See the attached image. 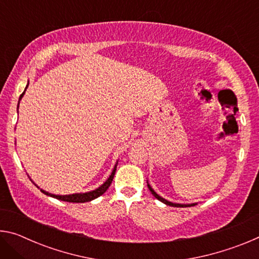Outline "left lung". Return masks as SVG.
<instances>
[{
  "instance_id": "left-lung-1",
  "label": "left lung",
  "mask_w": 259,
  "mask_h": 259,
  "mask_svg": "<svg viewBox=\"0 0 259 259\" xmlns=\"http://www.w3.org/2000/svg\"><path fill=\"white\" fill-rule=\"evenodd\" d=\"M147 186H148V190L151 191V193L153 195L155 196V198L159 200V201H161V202H163L164 204H166V205H171V207H177V208H185V207H191V205H195L196 203H192V204H182V203H172V202H170V201H168V200H165V199H163L162 198V196H160L159 194H157V193L153 190V188L151 187V185L150 184L147 183Z\"/></svg>"
}]
</instances>
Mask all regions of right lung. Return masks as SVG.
I'll return each mask as SVG.
<instances>
[{
	"label": "right lung",
	"mask_w": 259,
	"mask_h": 259,
	"mask_svg": "<svg viewBox=\"0 0 259 259\" xmlns=\"http://www.w3.org/2000/svg\"><path fill=\"white\" fill-rule=\"evenodd\" d=\"M27 87H28V84L26 85L25 91H26V89H27ZM25 91H24L23 94L20 95L19 100H20L21 98H23ZM116 164H117V163H116ZM116 164H115V166H114V169H113V171H112V174H111V176H109V177L107 178V181L105 182V183L103 184V185H100L98 188H96V190H94V191L85 192V193H75V194H68V195H56V194H51V193L46 192V191H43V190H41V192L45 193L46 195L51 196V198L58 199V200H60V201H66V202H73V203L89 202V201L97 199L98 196L103 195L104 193L107 191V188H108L109 185H111V184H112V181H113V178H114V175H115V171H116Z\"/></svg>",
	"instance_id": "add662e5"
}]
</instances>
